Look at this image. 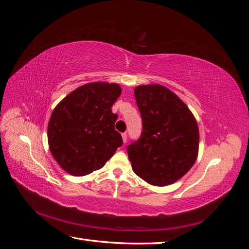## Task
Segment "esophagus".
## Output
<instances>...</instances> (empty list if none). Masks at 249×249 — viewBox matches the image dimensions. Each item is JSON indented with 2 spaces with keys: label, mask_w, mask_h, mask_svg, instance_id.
<instances>
[{
  "label": "esophagus",
  "mask_w": 249,
  "mask_h": 249,
  "mask_svg": "<svg viewBox=\"0 0 249 249\" xmlns=\"http://www.w3.org/2000/svg\"><path fill=\"white\" fill-rule=\"evenodd\" d=\"M122 139H123L124 143H126V141H127V134H126V133L122 134Z\"/></svg>",
  "instance_id": "esophagus-1"
}]
</instances>
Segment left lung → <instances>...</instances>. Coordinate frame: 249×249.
<instances>
[{"label":"left lung","mask_w":249,"mask_h":249,"mask_svg":"<svg viewBox=\"0 0 249 249\" xmlns=\"http://www.w3.org/2000/svg\"><path fill=\"white\" fill-rule=\"evenodd\" d=\"M135 97L142 133L139 140L127 146L131 168L154 186L173 184L197 160V121L183 100L160 84L138 86Z\"/></svg>","instance_id":"8db88e82"}]
</instances>
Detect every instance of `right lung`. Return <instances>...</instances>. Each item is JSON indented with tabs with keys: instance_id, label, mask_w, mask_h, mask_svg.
I'll list each match as a JSON object with an SVG mask.
<instances>
[{
	"instance_id": "right-lung-1",
	"label": "right lung",
	"mask_w": 249,
	"mask_h": 249,
	"mask_svg": "<svg viewBox=\"0 0 249 249\" xmlns=\"http://www.w3.org/2000/svg\"><path fill=\"white\" fill-rule=\"evenodd\" d=\"M121 92L118 83L91 82L56 105L47 134L49 150L63 170L87 176L103 168L123 144L114 129L118 115L111 110Z\"/></svg>"
}]
</instances>
